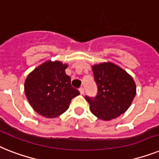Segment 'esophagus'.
<instances>
[{"label": "esophagus", "instance_id": "34e87169", "mask_svg": "<svg viewBox=\"0 0 159 159\" xmlns=\"http://www.w3.org/2000/svg\"><path fill=\"white\" fill-rule=\"evenodd\" d=\"M79 91H80V93L81 95H83V94L84 93V89L83 87H80V89H79Z\"/></svg>", "mask_w": 159, "mask_h": 159}]
</instances>
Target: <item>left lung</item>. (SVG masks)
Wrapping results in <instances>:
<instances>
[{
    "instance_id": "obj_1",
    "label": "left lung",
    "mask_w": 159,
    "mask_h": 159,
    "mask_svg": "<svg viewBox=\"0 0 159 159\" xmlns=\"http://www.w3.org/2000/svg\"><path fill=\"white\" fill-rule=\"evenodd\" d=\"M98 85L95 98L85 97L90 111L102 120H111L126 112L136 93L135 81L128 72L112 62L92 66Z\"/></svg>"
}]
</instances>
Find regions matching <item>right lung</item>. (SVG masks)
<instances>
[{
    "mask_svg": "<svg viewBox=\"0 0 159 159\" xmlns=\"http://www.w3.org/2000/svg\"><path fill=\"white\" fill-rule=\"evenodd\" d=\"M67 64L59 61H44L27 75L24 92L34 111L46 118H56L63 114L72 98L80 92L70 84L66 74Z\"/></svg>",
    "mask_w": 159,
    "mask_h": 159,
    "instance_id": "obj_1",
    "label": "right lung"
}]
</instances>
